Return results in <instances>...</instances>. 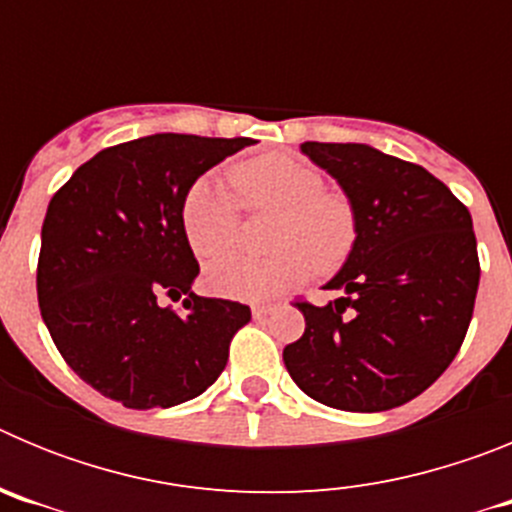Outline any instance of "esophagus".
<instances>
[{"label": "esophagus", "instance_id": "obj_1", "mask_svg": "<svg viewBox=\"0 0 512 512\" xmlns=\"http://www.w3.org/2000/svg\"><path fill=\"white\" fill-rule=\"evenodd\" d=\"M274 310H277V302H256V305L251 307L253 318H256V320L266 318V315H271Z\"/></svg>", "mask_w": 512, "mask_h": 512}]
</instances>
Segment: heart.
<instances>
[{
	"instance_id": "heart-1",
	"label": "heart",
	"mask_w": 512,
	"mask_h": 512,
	"mask_svg": "<svg viewBox=\"0 0 512 512\" xmlns=\"http://www.w3.org/2000/svg\"><path fill=\"white\" fill-rule=\"evenodd\" d=\"M251 210H277L266 256L228 253L207 266L212 292L230 300H266L318 271H336L359 241V212L346 192L325 189L318 169L292 156L253 158L233 169ZM241 205L215 176H200L182 202V228L197 256H217L238 238Z\"/></svg>"
}]
</instances>
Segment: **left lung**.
Masks as SVG:
<instances>
[{
	"instance_id": "left-lung-1",
	"label": "left lung",
	"mask_w": 512,
	"mask_h": 512,
	"mask_svg": "<svg viewBox=\"0 0 512 512\" xmlns=\"http://www.w3.org/2000/svg\"><path fill=\"white\" fill-rule=\"evenodd\" d=\"M359 212V241L305 315L284 366L305 395L379 413L425 392L459 354L479 287L472 215L423 166L364 143H302Z\"/></svg>"
}]
</instances>
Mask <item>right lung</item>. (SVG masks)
Wrapping results in <instances>:
<instances>
[{"mask_svg": "<svg viewBox=\"0 0 512 512\" xmlns=\"http://www.w3.org/2000/svg\"><path fill=\"white\" fill-rule=\"evenodd\" d=\"M251 138L156 133L104 148L53 194L40 233L38 302L66 364L125 408H174L228 364L248 305L192 292L200 264L182 202ZM188 295L185 312L157 305Z\"/></svg>", "mask_w": 512, "mask_h": 512, "instance_id": "add662e5", "label": "right lung"}]
</instances>
